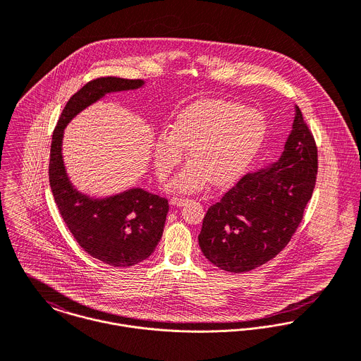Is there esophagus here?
I'll return each mask as SVG.
<instances>
[{
  "mask_svg": "<svg viewBox=\"0 0 361 361\" xmlns=\"http://www.w3.org/2000/svg\"><path fill=\"white\" fill-rule=\"evenodd\" d=\"M188 203H189V200H188L186 197H178V196H175V197L171 199V204H172V206L183 207L186 206Z\"/></svg>",
  "mask_w": 361,
  "mask_h": 361,
  "instance_id": "34e87169",
  "label": "esophagus"
}]
</instances>
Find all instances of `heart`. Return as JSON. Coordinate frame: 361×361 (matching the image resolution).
Returning a JSON list of instances; mask_svg holds the SVG:
<instances>
[{"mask_svg": "<svg viewBox=\"0 0 361 361\" xmlns=\"http://www.w3.org/2000/svg\"><path fill=\"white\" fill-rule=\"evenodd\" d=\"M265 135L264 118L255 109L226 100H203L183 109L155 142V169L166 178L182 161L185 150L193 158L171 182L179 192L203 189L233 180L257 152Z\"/></svg>", "mask_w": 361, "mask_h": 361, "instance_id": "heart-1", "label": "heart"}]
</instances>
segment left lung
Instances as JSON below:
<instances>
[{
    "label": "left lung",
    "mask_w": 361,
    "mask_h": 361,
    "mask_svg": "<svg viewBox=\"0 0 361 361\" xmlns=\"http://www.w3.org/2000/svg\"><path fill=\"white\" fill-rule=\"evenodd\" d=\"M317 172V145L296 106L293 130L279 159L243 175L208 208L199 235L207 259L240 274L281 253L303 219Z\"/></svg>",
    "instance_id": "8db88e82"
}]
</instances>
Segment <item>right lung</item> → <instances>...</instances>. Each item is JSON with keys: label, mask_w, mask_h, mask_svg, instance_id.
<instances>
[{"label": "right lung", "mask_w": 361, "mask_h": 361, "mask_svg": "<svg viewBox=\"0 0 361 361\" xmlns=\"http://www.w3.org/2000/svg\"><path fill=\"white\" fill-rule=\"evenodd\" d=\"M140 79L97 78L76 92L62 109L52 133L49 176L59 214L79 246L92 257L114 267H132L150 257L162 236L168 200L143 189L93 199L79 193L69 182L62 161L63 129L82 109L106 93L133 90Z\"/></svg>", "instance_id": "add662e5"}]
</instances>
